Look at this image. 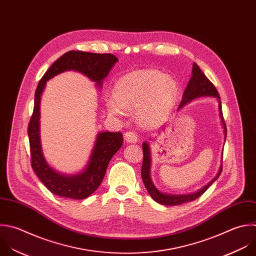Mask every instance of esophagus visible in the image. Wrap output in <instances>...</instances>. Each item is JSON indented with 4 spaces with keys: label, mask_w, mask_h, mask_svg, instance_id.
I'll return each instance as SVG.
<instances>
[{
    "label": "esophagus",
    "mask_w": 256,
    "mask_h": 256,
    "mask_svg": "<svg viewBox=\"0 0 256 256\" xmlns=\"http://www.w3.org/2000/svg\"><path fill=\"white\" fill-rule=\"evenodd\" d=\"M124 140L128 142H138V134L134 132H126L124 134Z\"/></svg>",
    "instance_id": "1"
}]
</instances>
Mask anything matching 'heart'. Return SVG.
Returning <instances> with one entry per match:
<instances>
[{
  "mask_svg": "<svg viewBox=\"0 0 256 256\" xmlns=\"http://www.w3.org/2000/svg\"><path fill=\"white\" fill-rule=\"evenodd\" d=\"M176 92L175 82L164 73L152 69L136 70L116 82V96H108L106 104L114 116H124L128 110L138 108L140 122L150 126L172 106Z\"/></svg>",
  "mask_w": 256,
  "mask_h": 256,
  "instance_id": "heart-1",
  "label": "heart"
}]
</instances>
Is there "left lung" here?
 I'll return each instance as SVG.
<instances>
[{
    "label": "left lung",
    "instance_id": "8db88e82",
    "mask_svg": "<svg viewBox=\"0 0 256 256\" xmlns=\"http://www.w3.org/2000/svg\"><path fill=\"white\" fill-rule=\"evenodd\" d=\"M200 96H214L217 98L219 102V114L221 118V124L224 128V134L226 138V126L223 120V114H222V110H221V102H220V96L218 94L217 90L213 85V83L206 77V75L202 72L200 67L194 63L193 64V69H192V77L189 80V83L187 85V88L184 92L183 98L181 102V104L179 106V110L182 108L184 106H186L189 102L200 98ZM142 152H144V160H142V182L144 184V187L150 197L158 202V204L166 205V206H175V205H181L183 203L191 202L199 198L212 184L214 181H216L221 172H222V164L220 166L219 171L216 175V177L209 182L205 187L200 189L199 191L192 193V194H183V195H174V194H168V193H162L154 185L152 178H150V144L148 142H144L142 144Z\"/></svg>",
    "mask_w": 256,
    "mask_h": 256
}]
</instances>
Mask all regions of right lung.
Segmentation results:
<instances>
[{
  "mask_svg": "<svg viewBox=\"0 0 256 256\" xmlns=\"http://www.w3.org/2000/svg\"><path fill=\"white\" fill-rule=\"evenodd\" d=\"M118 58L114 54H98L83 51H68L58 58L45 72L35 92L34 110L28 126L31 152V164L35 174L53 194L76 200L90 197L100 187L106 175L110 160L122 146V134L104 132L98 134L96 144L84 171L76 175L57 172L45 160L40 140V102L46 82L55 75L67 70L78 71L102 88Z\"/></svg>",
  "mask_w": 256,
  "mask_h": 256,
  "instance_id": "1",
  "label": "right lung"
}]
</instances>
